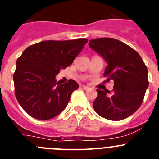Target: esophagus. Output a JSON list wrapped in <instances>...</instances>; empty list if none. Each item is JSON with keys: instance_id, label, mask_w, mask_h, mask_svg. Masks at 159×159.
Listing matches in <instances>:
<instances>
[{"instance_id": "esophagus-1", "label": "esophagus", "mask_w": 159, "mask_h": 159, "mask_svg": "<svg viewBox=\"0 0 159 159\" xmlns=\"http://www.w3.org/2000/svg\"><path fill=\"white\" fill-rule=\"evenodd\" d=\"M83 89L85 90V91H88V90H90V88L89 87H87V86H82Z\"/></svg>"}]
</instances>
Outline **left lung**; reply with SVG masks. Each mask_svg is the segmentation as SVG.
Wrapping results in <instances>:
<instances>
[{"mask_svg":"<svg viewBox=\"0 0 159 159\" xmlns=\"http://www.w3.org/2000/svg\"><path fill=\"white\" fill-rule=\"evenodd\" d=\"M89 46L106 60L103 75L115 84L111 92L96 90L98 95L93 102L95 112L114 121L129 117L141 106L148 88L147 66L135 50L116 39H94Z\"/></svg>","mask_w":159,"mask_h":159,"instance_id":"8db88e82","label":"left lung"}]
</instances>
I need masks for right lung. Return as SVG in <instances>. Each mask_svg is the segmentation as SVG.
<instances>
[{
	"label": "right lung",
	"mask_w": 159,
	"mask_h": 159,
	"mask_svg": "<svg viewBox=\"0 0 159 159\" xmlns=\"http://www.w3.org/2000/svg\"><path fill=\"white\" fill-rule=\"evenodd\" d=\"M88 40L39 42L28 47L17 59L13 75L15 95L29 116L48 120L64 110L79 84L73 80L60 84L56 75L72 64Z\"/></svg>",
	"instance_id": "obj_1"
}]
</instances>
